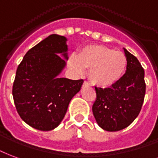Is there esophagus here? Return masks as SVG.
I'll list each match as a JSON object with an SVG mask.
<instances>
[{
  "mask_svg": "<svg viewBox=\"0 0 158 158\" xmlns=\"http://www.w3.org/2000/svg\"><path fill=\"white\" fill-rule=\"evenodd\" d=\"M88 86H89V84H88V82L85 81H84V82H83V84H82V87H88Z\"/></svg>",
  "mask_w": 158,
  "mask_h": 158,
  "instance_id": "obj_1",
  "label": "esophagus"
}]
</instances>
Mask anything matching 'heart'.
<instances>
[{"label": "heart", "mask_w": 158, "mask_h": 158, "mask_svg": "<svg viewBox=\"0 0 158 158\" xmlns=\"http://www.w3.org/2000/svg\"><path fill=\"white\" fill-rule=\"evenodd\" d=\"M68 66L77 75L89 68L88 78L93 85L107 87L117 83L125 75L128 65L126 55L121 51L101 44H93L81 49L79 55L68 58Z\"/></svg>", "instance_id": "heart-1"}]
</instances>
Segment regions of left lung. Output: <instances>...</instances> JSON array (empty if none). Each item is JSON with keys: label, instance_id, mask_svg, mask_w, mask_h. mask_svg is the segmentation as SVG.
<instances>
[{"label": "left lung", "instance_id": "8db88e82", "mask_svg": "<svg viewBox=\"0 0 158 158\" xmlns=\"http://www.w3.org/2000/svg\"><path fill=\"white\" fill-rule=\"evenodd\" d=\"M124 51L128 60L124 77L110 87H95L93 115L107 131H121L131 125L140 114L146 94L144 69L135 56Z\"/></svg>", "mask_w": 158, "mask_h": 158}]
</instances>
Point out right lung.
I'll list each match as a JSON object with an SVG mask.
<instances>
[{"label":"right lung","instance_id":"right-lung-1","mask_svg":"<svg viewBox=\"0 0 158 158\" xmlns=\"http://www.w3.org/2000/svg\"><path fill=\"white\" fill-rule=\"evenodd\" d=\"M66 38L51 34L30 49L18 65L12 86L15 106L21 118L43 131L58 126L71 98L83 80L58 77L67 60Z\"/></svg>","mask_w":158,"mask_h":158}]
</instances>
